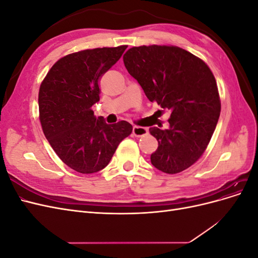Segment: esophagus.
<instances>
[{
    "label": "esophagus",
    "instance_id": "esophagus-1",
    "mask_svg": "<svg viewBox=\"0 0 258 258\" xmlns=\"http://www.w3.org/2000/svg\"><path fill=\"white\" fill-rule=\"evenodd\" d=\"M147 132H148V130L146 128H144V127L135 126L134 129H132V134H134L135 137H138V138L147 135Z\"/></svg>",
    "mask_w": 258,
    "mask_h": 258
}]
</instances>
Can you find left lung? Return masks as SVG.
<instances>
[{
	"label": "left lung",
	"instance_id": "1",
	"mask_svg": "<svg viewBox=\"0 0 258 258\" xmlns=\"http://www.w3.org/2000/svg\"><path fill=\"white\" fill-rule=\"evenodd\" d=\"M129 74L151 102L169 110V129L150 128L158 148L152 165L175 174L196 162L207 146L221 113L215 77L204 60L177 46L132 47L123 54Z\"/></svg>",
	"mask_w": 258,
	"mask_h": 258
}]
</instances>
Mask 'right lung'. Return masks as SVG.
I'll return each mask as SVG.
<instances>
[{
  "instance_id": "add662e5",
  "label": "right lung",
  "mask_w": 258,
  "mask_h": 258,
  "mask_svg": "<svg viewBox=\"0 0 258 258\" xmlns=\"http://www.w3.org/2000/svg\"><path fill=\"white\" fill-rule=\"evenodd\" d=\"M126 48L122 45L70 53L51 67L41 84L38 110L44 135L58 157L80 173L104 169L132 132L128 121L107 124L91 110L100 100L101 76Z\"/></svg>"
}]
</instances>
